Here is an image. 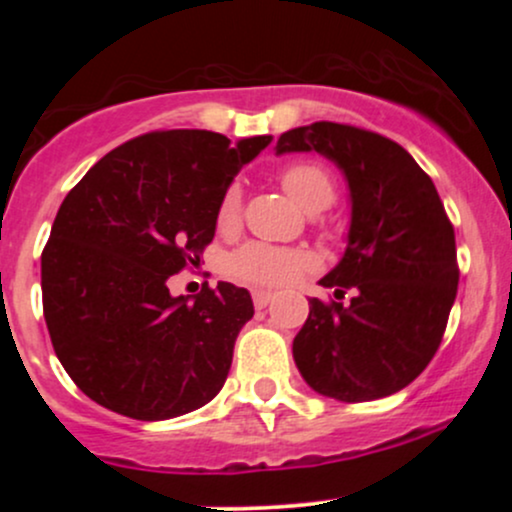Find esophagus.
I'll use <instances>...</instances> for the list:
<instances>
[{
    "label": "esophagus",
    "instance_id": "1",
    "mask_svg": "<svg viewBox=\"0 0 512 512\" xmlns=\"http://www.w3.org/2000/svg\"><path fill=\"white\" fill-rule=\"evenodd\" d=\"M274 293L272 291H252V303H255V308H267L269 303H272Z\"/></svg>",
    "mask_w": 512,
    "mask_h": 512
}]
</instances>
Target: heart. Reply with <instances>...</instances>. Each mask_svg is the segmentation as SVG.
<instances>
[{"instance_id":"obj_1","label":"heart","mask_w":512,"mask_h":512,"mask_svg":"<svg viewBox=\"0 0 512 512\" xmlns=\"http://www.w3.org/2000/svg\"><path fill=\"white\" fill-rule=\"evenodd\" d=\"M281 185L305 211L327 209L337 197L334 175L322 163L298 161L281 170ZM243 216V192L238 185H228L216 207V228L233 233ZM310 264V255L296 248H279L269 243H248L233 252L228 272L238 281L252 286H279L291 276L303 272Z\"/></svg>"}]
</instances>
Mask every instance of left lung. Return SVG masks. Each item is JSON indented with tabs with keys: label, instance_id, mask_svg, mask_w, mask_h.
Here are the masks:
<instances>
[{
	"label": "left lung",
	"instance_id": "8db88e82",
	"mask_svg": "<svg viewBox=\"0 0 512 512\" xmlns=\"http://www.w3.org/2000/svg\"><path fill=\"white\" fill-rule=\"evenodd\" d=\"M291 151H317L349 182L346 250L320 284L337 298L354 293L346 305L310 298L293 361L315 392L339 402L395 395L436 356L460 281L436 185L407 149L361 127L289 129L276 154Z\"/></svg>",
	"mask_w": 512,
	"mask_h": 512
}]
</instances>
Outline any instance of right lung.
<instances>
[{"label":"right lung","mask_w":512,"mask_h":512,"mask_svg":"<svg viewBox=\"0 0 512 512\" xmlns=\"http://www.w3.org/2000/svg\"><path fill=\"white\" fill-rule=\"evenodd\" d=\"M269 142L149 132L103 156L64 197L40 257L43 313L57 358L93 402L163 421L219 395L255 315L250 293L219 281L170 296L168 279L199 262L221 195Z\"/></svg>","instance_id":"1"}]
</instances>
